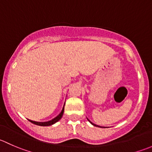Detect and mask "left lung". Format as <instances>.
<instances>
[{
    "mask_svg": "<svg viewBox=\"0 0 152 152\" xmlns=\"http://www.w3.org/2000/svg\"><path fill=\"white\" fill-rule=\"evenodd\" d=\"M87 120H88V121H89V122H90V123L92 124V125L95 126H99V127H102V126H98V125H96V124H93V122H91V121H90V120H89V119H88V118H87ZM104 128H105V127H104Z\"/></svg>",
    "mask_w": 152,
    "mask_h": 152,
    "instance_id": "obj_1",
    "label": "left lung"
}]
</instances>
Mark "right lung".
Listing matches in <instances>:
<instances>
[{"instance_id": "obj_1", "label": "right lung", "mask_w": 152, "mask_h": 152, "mask_svg": "<svg viewBox=\"0 0 152 152\" xmlns=\"http://www.w3.org/2000/svg\"><path fill=\"white\" fill-rule=\"evenodd\" d=\"M64 107H65V104L63 106V108H62V111H61V113H59V115H58L56 117H55L54 118H53L52 120L50 121H45V122H38V121H31V120H28L30 122H31L32 124H36V125H38V126H50V125H53V124H54L55 123H56L57 121H59V120H60L61 118H62V115H63V113H64Z\"/></svg>"}]
</instances>
